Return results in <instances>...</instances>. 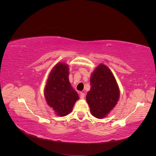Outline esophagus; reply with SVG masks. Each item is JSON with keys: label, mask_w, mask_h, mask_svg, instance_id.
Listing matches in <instances>:
<instances>
[{"label": "esophagus", "mask_w": 156, "mask_h": 156, "mask_svg": "<svg viewBox=\"0 0 156 156\" xmlns=\"http://www.w3.org/2000/svg\"><path fill=\"white\" fill-rule=\"evenodd\" d=\"M84 97H85V94H84V93H83V92L80 93V98H81V99H84Z\"/></svg>", "instance_id": "1"}]
</instances>
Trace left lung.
<instances>
[{
  "label": "left lung",
  "instance_id": "1",
  "mask_svg": "<svg viewBox=\"0 0 156 156\" xmlns=\"http://www.w3.org/2000/svg\"><path fill=\"white\" fill-rule=\"evenodd\" d=\"M91 88L86 99L92 116L99 119L107 116L120 98V89L110 69L100 64L91 74Z\"/></svg>",
  "mask_w": 156,
  "mask_h": 156
}]
</instances>
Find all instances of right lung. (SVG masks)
<instances>
[{
  "label": "right lung",
  "mask_w": 156,
  "mask_h": 156,
  "mask_svg": "<svg viewBox=\"0 0 156 156\" xmlns=\"http://www.w3.org/2000/svg\"><path fill=\"white\" fill-rule=\"evenodd\" d=\"M69 66L65 62L56 64L50 71L44 88L47 103L61 117L69 115L79 99L69 83Z\"/></svg>",
  "instance_id": "right-lung-1"
}]
</instances>
